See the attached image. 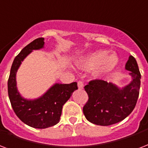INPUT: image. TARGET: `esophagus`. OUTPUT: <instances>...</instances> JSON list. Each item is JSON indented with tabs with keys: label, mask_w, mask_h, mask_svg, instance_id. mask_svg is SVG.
Segmentation results:
<instances>
[{
	"label": "esophagus",
	"mask_w": 148,
	"mask_h": 148,
	"mask_svg": "<svg viewBox=\"0 0 148 148\" xmlns=\"http://www.w3.org/2000/svg\"><path fill=\"white\" fill-rule=\"evenodd\" d=\"M77 87L79 89H82L84 88V83L82 82V81H79L78 82H77Z\"/></svg>",
	"instance_id": "obj_1"
}]
</instances>
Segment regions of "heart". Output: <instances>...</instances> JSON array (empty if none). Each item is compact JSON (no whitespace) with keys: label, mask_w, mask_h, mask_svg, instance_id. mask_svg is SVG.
<instances>
[{"label":"heart","mask_w":148,"mask_h":148,"mask_svg":"<svg viewBox=\"0 0 148 148\" xmlns=\"http://www.w3.org/2000/svg\"><path fill=\"white\" fill-rule=\"evenodd\" d=\"M118 62V57L114 54L107 55V51L98 50L85 56L80 61L79 66L84 70H91L96 67L94 76L100 78L113 71Z\"/></svg>","instance_id":"b5f03b06"}]
</instances>
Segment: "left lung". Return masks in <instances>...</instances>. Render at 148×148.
Wrapping results in <instances>:
<instances>
[{
	"instance_id": "8db88e82",
	"label": "left lung",
	"mask_w": 148,
	"mask_h": 148,
	"mask_svg": "<svg viewBox=\"0 0 148 148\" xmlns=\"http://www.w3.org/2000/svg\"><path fill=\"white\" fill-rule=\"evenodd\" d=\"M125 68L130 71L132 80L122 88L103 80L91 81L85 85L88 100L83 113L88 121L98 125H110L122 121L133 110L140 92L141 75L132 56H130Z\"/></svg>"
}]
</instances>
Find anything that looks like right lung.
<instances>
[{
    "instance_id": "obj_1",
    "label": "right lung",
    "mask_w": 148,
    "mask_h": 148,
    "mask_svg": "<svg viewBox=\"0 0 148 148\" xmlns=\"http://www.w3.org/2000/svg\"><path fill=\"white\" fill-rule=\"evenodd\" d=\"M45 39L38 38L22 49L15 58L8 81V92L13 110L23 123L36 129L53 126L60 121L63 104L77 89V82L71 84L56 83L46 92L34 99H25L17 88L16 73L22 62L34 50L45 47Z\"/></svg>"
}]
</instances>
